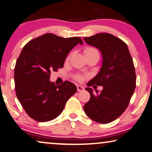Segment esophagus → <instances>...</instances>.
<instances>
[{
	"label": "esophagus",
	"mask_w": 152,
	"mask_h": 152,
	"mask_svg": "<svg viewBox=\"0 0 152 152\" xmlns=\"http://www.w3.org/2000/svg\"><path fill=\"white\" fill-rule=\"evenodd\" d=\"M84 90V88L82 86H77V91L78 92H82V91Z\"/></svg>",
	"instance_id": "1"
}]
</instances>
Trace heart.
<instances>
[{"label": "heart", "mask_w": 152, "mask_h": 152, "mask_svg": "<svg viewBox=\"0 0 152 152\" xmlns=\"http://www.w3.org/2000/svg\"><path fill=\"white\" fill-rule=\"evenodd\" d=\"M84 53L86 56H99V53L98 50H97L96 48L94 47H87L85 48L84 50ZM71 57V54L69 55L66 58V60H69ZM74 78L76 80H77L78 82H82L83 80L85 79V76H83L81 74H77L74 76Z\"/></svg>", "instance_id": "obj_1"}]
</instances>
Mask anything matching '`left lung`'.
Wrapping results in <instances>:
<instances>
[{"mask_svg": "<svg viewBox=\"0 0 152 152\" xmlns=\"http://www.w3.org/2000/svg\"><path fill=\"white\" fill-rule=\"evenodd\" d=\"M89 45L98 48L103 56L100 72L88 83L103 86V90L93 94L92 88L86 90L90 99L84 106L86 115L95 122L108 124L124 112L135 88L134 64L128 46L120 38L110 33H99L84 37Z\"/></svg>", "mask_w": 152, "mask_h": 152, "instance_id": "left-lung-1", "label": "left lung"}]
</instances>
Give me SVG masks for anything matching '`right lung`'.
Segmentation results:
<instances>
[{"instance_id": "add662e5", "label": "right lung", "mask_w": 152, "mask_h": 152, "mask_svg": "<svg viewBox=\"0 0 152 152\" xmlns=\"http://www.w3.org/2000/svg\"><path fill=\"white\" fill-rule=\"evenodd\" d=\"M83 41L78 37L64 38L46 33L24 46L15 67L16 94L26 113L37 122H48L62 112L66 102L76 92L69 81L56 86L50 72L63 67L71 50Z\"/></svg>"}]
</instances>
